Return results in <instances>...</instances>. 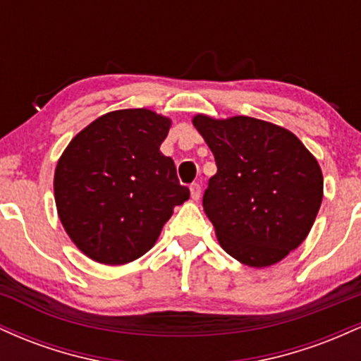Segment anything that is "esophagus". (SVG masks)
Returning a JSON list of instances; mask_svg holds the SVG:
<instances>
[{
    "mask_svg": "<svg viewBox=\"0 0 361 361\" xmlns=\"http://www.w3.org/2000/svg\"><path fill=\"white\" fill-rule=\"evenodd\" d=\"M190 193H192L193 200H200V195H202V186L198 183H192L190 185Z\"/></svg>",
    "mask_w": 361,
    "mask_h": 361,
    "instance_id": "esophagus-1",
    "label": "esophagus"
}]
</instances>
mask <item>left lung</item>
Instances as JSON below:
<instances>
[{
	"mask_svg": "<svg viewBox=\"0 0 361 361\" xmlns=\"http://www.w3.org/2000/svg\"><path fill=\"white\" fill-rule=\"evenodd\" d=\"M193 126L217 173L204 210L227 255L251 268L279 263L312 229L322 202V171L295 134L264 120L198 114Z\"/></svg>",
	"mask_w": 361,
	"mask_h": 361,
	"instance_id": "left-lung-1",
	"label": "left lung"
}]
</instances>
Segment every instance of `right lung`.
Returning a JSON list of instances; mask_svg holds the SVG:
<instances>
[{"label": "right lung", "instance_id": "right-lung-1", "mask_svg": "<svg viewBox=\"0 0 361 361\" xmlns=\"http://www.w3.org/2000/svg\"><path fill=\"white\" fill-rule=\"evenodd\" d=\"M171 120L147 109L102 115L57 161L54 198L61 224L82 255L126 264L154 246L173 209L190 198L171 157L159 151Z\"/></svg>", "mask_w": 361, "mask_h": 361}]
</instances>
